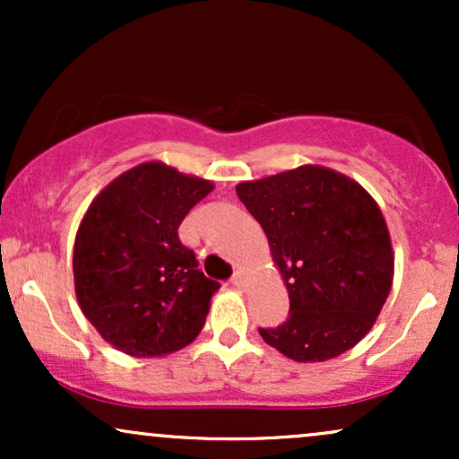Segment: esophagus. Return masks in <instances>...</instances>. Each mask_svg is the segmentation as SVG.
<instances>
[{
  "mask_svg": "<svg viewBox=\"0 0 459 459\" xmlns=\"http://www.w3.org/2000/svg\"><path fill=\"white\" fill-rule=\"evenodd\" d=\"M230 282H233L235 287H244V284H246V272L244 270H237L233 273V278H230Z\"/></svg>",
  "mask_w": 459,
  "mask_h": 459,
  "instance_id": "34e87169",
  "label": "esophagus"
}]
</instances>
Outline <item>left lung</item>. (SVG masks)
<instances>
[{
  "mask_svg": "<svg viewBox=\"0 0 459 459\" xmlns=\"http://www.w3.org/2000/svg\"><path fill=\"white\" fill-rule=\"evenodd\" d=\"M270 239L289 291V317L259 328L298 362L354 347L376 324L393 284V246L380 207L356 181L302 166L237 186Z\"/></svg>",
  "mask_w": 459,
  "mask_h": 459,
  "instance_id": "8db88e82",
  "label": "left lung"
}]
</instances>
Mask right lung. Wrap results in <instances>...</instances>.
Here are the masks:
<instances>
[{"mask_svg": "<svg viewBox=\"0 0 459 459\" xmlns=\"http://www.w3.org/2000/svg\"><path fill=\"white\" fill-rule=\"evenodd\" d=\"M213 186L149 161L92 200L73 250L75 293L88 321L116 350L163 356L203 330L218 281L198 270L178 226Z\"/></svg>", "mask_w": 459, "mask_h": 459, "instance_id": "add662e5", "label": "right lung"}]
</instances>
